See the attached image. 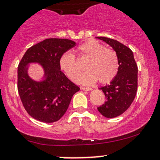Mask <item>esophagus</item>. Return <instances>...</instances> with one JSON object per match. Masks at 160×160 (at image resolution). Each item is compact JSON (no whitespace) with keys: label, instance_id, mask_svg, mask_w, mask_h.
I'll return each mask as SVG.
<instances>
[{"label":"esophagus","instance_id":"34e87169","mask_svg":"<svg viewBox=\"0 0 160 160\" xmlns=\"http://www.w3.org/2000/svg\"><path fill=\"white\" fill-rule=\"evenodd\" d=\"M81 89H82V90H84V91H90V90H92V88H90V87H82Z\"/></svg>","mask_w":160,"mask_h":160}]
</instances>
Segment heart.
I'll return each instance as SVG.
<instances>
[{
	"instance_id": "b5f03b06",
	"label": "heart",
	"mask_w": 160,
	"mask_h": 160,
	"mask_svg": "<svg viewBox=\"0 0 160 160\" xmlns=\"http://www.w3.org/2000/svg\"><path fill=\"white\" fill-rule=\"evenodd\" d=\"M78 52L80 56L89 58L86 66L87 71L82 77V70L72 54L65 53L60 59V68L71 80L78 82L81 78L83 84H92L96 81L107 84L115 77L118 59L115 50L107 48L98 41L89 40L79 45Z\"/></svg>"
}]
</instances>
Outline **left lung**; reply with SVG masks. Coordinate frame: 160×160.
Here are the masks:
<instances>
[{
	"mask_svg": "<svg viewBox=\"0 0 160 160\" xmlns=\"http://www.w3.org/2000/svg\"><path fill=\"white\" fill-rule=\"evenodd\" d=\"M113 48L118 59V70L110 84L100 88L106 100L97 108L106 118H115L124 113L135 98L138 89V66L132 50L114 39L97 37Z\"/></svg>",
	"mask_w": 160,
	"mask_h": 160,
	"instance_id": "8db88e82",
	"label": "left lung"
}]
</instances>
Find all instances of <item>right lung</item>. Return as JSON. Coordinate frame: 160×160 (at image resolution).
Returning <instances> with one entry per match:
<instances>
[{
	"mask_svg": "<svg viewBox=\"0 0 160 160\" xmlns=\"http://www.w3.org/2000/svg\"><path fill=\"white\" fill-rule=\"evenodd\" d=\"M75 42L66 38H48L29 48L18 66L17 88L27 113L43 122H54L62 118L73 95L80 89L60 71L63 53L74 47ZM38 62L45 71V79L33 81L26 66Z\"/></svg>",
	"mask_w": 160,
	"mask_h": 160,
	"instance_id": "add662e5",
	"label": "right lung"
}]
</instances>
